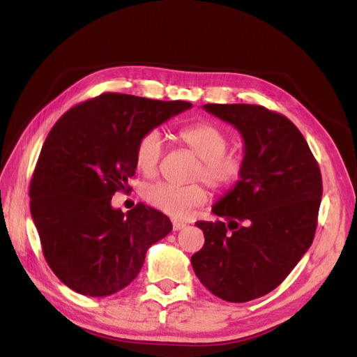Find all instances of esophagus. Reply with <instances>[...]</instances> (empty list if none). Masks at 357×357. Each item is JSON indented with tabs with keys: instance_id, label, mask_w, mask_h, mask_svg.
I'll return each instance as SVG.
<instances>
[{
	"instance_id": "34e87169",
	"label": "esophagus",
	"mask_w": 357,
	"mask_h": 357,
	"mask_svg": "<svg viewBox=\"0 0 357 357\" xmlns=\"http://www.w3.org/2000/svg\"><path fill=\"white\" fill-rule=\"evenodd\" d=\"M183 228H186V223L181 222V220H172V229L174 231H180Z\"/></svg>"
}]
</instances>
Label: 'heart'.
I'll use <instances>...</instances> for the list:
<instances>
[{
	"instance_id": "b5f03b06",
	"label": "heart",
	"mask_w": 357,
	"mask_h": 357,
	"mask_svg": "<svg viewBox=\"0 0 357 357\" xmlns=\"http://www.w3.org/2000/svg\"><path fill=\"white\" fill-rule=\"evenodd\" d=\"M180 139L190 152L199 158L195 178L204 180L213 189H228L240 180L244 159L236 152H226L229 138L222 128L210 122H198L183 128ZM164 138L158 129H150L138 139L135 147V167L146 177L156 176L164 156ZM144 199L171 218L185 219L207 201V192L201 185L178 186L156 181L143 190Z\"/></svg>"
}]
</instances>
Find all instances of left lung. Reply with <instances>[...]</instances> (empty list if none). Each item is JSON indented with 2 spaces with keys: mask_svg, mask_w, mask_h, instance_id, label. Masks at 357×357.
Returning a JSON list of instances; mask_svg holds the SVG:
<instances>
[{
  "mask_svg": "<svg viewBox=\"0 0 357 357\" xmlns=\"http://www.w3.org/2000/svg\"><path fill=\"white\" fill-rule=\"evenodd\" d=\"M244 139V171L213 205L223 219L197 222L205 243L190 257L199 282L228 302L274 290L314 238L321 174L304 135L287 117L253 104H205Z\"/></svg>",
  "mask_w": 357,
  "mask_h": 357,
  "instance_id": "obj_1",
  "label": "left lung"
}]
</instances>
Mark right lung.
<instances>
[{
    "mask_svg": "<svg viewBox=\"0 0 357 357\" xmlns=\"http://www.w3.org/2000/svg\"><path fill=\"white\" fill-rule=\"evenodd\" d=\"M102 93L73 107L52 128L31 180V215L49 266L86 296H109L138 275L149 247L172 231L164 213L112 207L135 174V147L150 129L190 109Z\"/></svg>",
    "mask_w": 357,
    "mask_h": 357,
    "instance_id": "add662e5",
    "label": "right lung"
}]
</instances>
